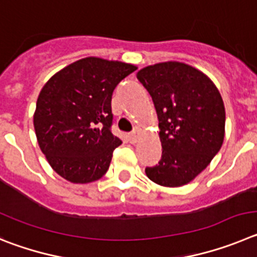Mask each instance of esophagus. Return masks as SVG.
Here are the masks:
<instances>
[{
    "instance_id": "1",
    "label": "esophagus",
    "mask_w": 257,
    "mask_h": 257,
    "mask_svg": "<svg viewBox=\"0 0 257 257\" xmlns=\"http://www.w3.org/2000/svg\"><path fill=\"white\" fill-rule=\"evenodd\" d=\"M128 140H129V142H131V143L137 142V141H138V133H137V132H132V133L128 136Z\"/></svg>"
}]
</instances>
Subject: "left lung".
<instances>
[{"mask_svg":"<svg viewBox=\"0 0 257 257\" xmlns=\"http://www.w3.org/2000/svg\"><path fill=\"white\" fill-rule=\"evenodd\" d=\"M137 78L152 97L163 146L161 160L146 168V174L160 186H184L209 165L223 145V98L210 78L183 62L147 66Z\"/></svg>","mask_w":257,"mask_h":257,"instance_id":"left-lung-1","label":"left lung"}]
</instances>
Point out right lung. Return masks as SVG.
<instances>
[{
	"label": "right lung",
	"mask_w": 257,
	"mask_h": 257,
	"mask_svg": "<svg viewBox=\"0 0 257 257\" xmlns=\"http://www.w3.org/2000/svg\"><path fill=\"white\" fill-rule=\"evenodd\" d=\"M137 70L132 64L85 57L51 78L37 100L34 129L55 172L91 183L107 172L121 141L111 132L112 92Z\"/></svg>",
	"instance_id": "1"
}]
</instances>
